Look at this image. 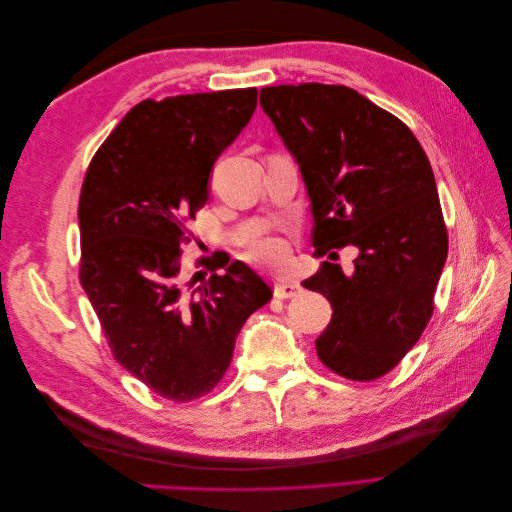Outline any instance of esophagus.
<instances>
[{"label": "esophagus", "mask_w": 512, "mask_h": 512, "mask_svg": "<svg viewBox=\"0 0 512 512\" xmlns=\"http://www.w3.org/2000/svg\"><path fill=\"white\" fill-rule=\"evenodd\" d=\"M273 292L277 299H290V297H297L301 292V284L292 280H277L273 286Z\"/></svg>", "instance_id": "1"}]
</instances>
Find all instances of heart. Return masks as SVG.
<instances>
[{
    "mask_svg": "<svg viewBox=\"0 0 512 512\" xmlns=\"http://www.w3.org/2000/svg\"><path fill=\"white\" fill-rule=\"evenodd\" d=\"M250 252L256 260H262V262H282L288 254V247L284 239L275 235H265V237H258L252 243Z\"/></svg>",
    "mask_w": 512,
    "mask_h": 512,
    "instance_id": "obj_1",
    "label": "heart"
}]
</instances>
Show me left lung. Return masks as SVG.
<instances>
[{
  "label": "left lung",
  "instance_id": "1",
  "mask_svg": "<svg viewBox=\"0 0 512 512\" xmlns=\"http://www.w3.org/2000/svg\"><path fill=\"white\" fill-rule=\"evenodd\" d=\"M260 106L299 164L316 254L359 247L350 275L322 262L303 282L333 307L318 359L342 378L376 380L433 314L448 235L431 164L404 121L350 87H262Z\"/></svg>",
  "mask_w": 512,
  "mask_h": 512
}]
</instances>
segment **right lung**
Here are the masks:
<instances>
[{
  "label": "right lung",
  "mask_w": 512,
  "mask_h": 512,
  "mask_svg": "<svg viewBox=\"0 0 512 512\" xmlns=\"http://www.w3.org/2000/svg\"><path fill=\"white\" fill-rule=\"evenodd\" d=\"M258 89L143 100L91 160L79 200L81 286L115 361L170 401L213 391L235 339L273 292L241 260L200 258L183 280L181 243L209 196V175L256 111ZM222 270V274L217 271ZM207 275V273H205Z\"/></svg>",
  "instance_id": "right-lung-1"
}]
</instances>
